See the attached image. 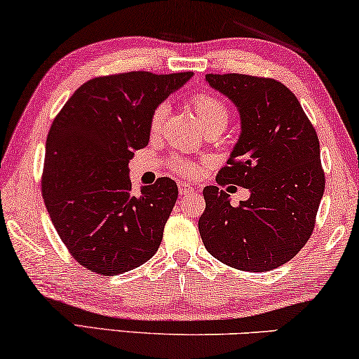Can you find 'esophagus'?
Returning a JSON list of instances; mask_svg holds the SVG:
<instances>
[{"label": "esophagus", "instance_id": "34e87169", "mask_svg": "<svg viewBox=\"0 0 359 359\" xmlns=\"http://www.w3.org/2000/svg\"><path fill=\"white\" fill-rule=\"evenodd\" d=\"M178 189H180L181 196H188L191 193H194V186L189 184V183H184V181L178 183Z\"/></svg>", "mask_w": 359, "mask_h": 359}]
</instances>
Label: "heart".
<instances>
[{"label":"heart","mask_w":359,"mask_h":359,"mask_svg":"<svg viewBox=\"0 0 359 359\" xmlns=\"http://www.w3.org/2000/svg\"><path fill=\"white\" fill-rule=\"evenodd\" d=\"M191 106H193L196 116H198L204 130L210 129V127H220V129H224L227 126L230 111L229 106L220 97L209 95V93H196L191 97ZM166 116H168V106L163 104V102L151 111L149 121V129L151 134H156L160 130ZM170 168L181 176H194L198 173V166L188 160L181 158H171Z\"/></svg>","instance_id":"heart-1"}]
</instances>
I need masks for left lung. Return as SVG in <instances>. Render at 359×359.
I'll return each instance as SVG.
<instances>
[{
  "instance_id": "8db88e82",
  "label": "left lung",
  "mask_w": 359,
  "mask_h": 359,
  "mask_svg": "<svg viewBox=\"0 0 359 359\" xmlns=\"http://www.w3.org/2000/svg\"><path fill=\"white\" fill-rule=\"evenodd\" d=\"M205 80L235 102L242 119L240 139L215 181L252 194L232 205L224 189L205 186L201 238L227 266L271 271L296 257L316 227L325 189L317 132L281 81L240 73H209Z\"/></svg>"
}]
</instances>
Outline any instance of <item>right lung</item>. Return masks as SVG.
I'll use <instances>...</instances> for the list:
<instances>
[{
  "label": "right lung",
  "instance_id": "add662e5",
  "mask_svg": "<svg viewBox=\"0 0 359 359\" xmlns=\"http://www.w3.org/2000/svg\"><path fill=\"white\" fill-rule=\"evenodd\" d=\"M193 72H129L83 83L53 119L42 198L58 237L81 266L116 276L154 257L178 198L170 178L132 194L129 163L149 144L151 111Z\"/></svg>",
  "mask_w": 359,
  "mask_h": 359
}]
</instances>
